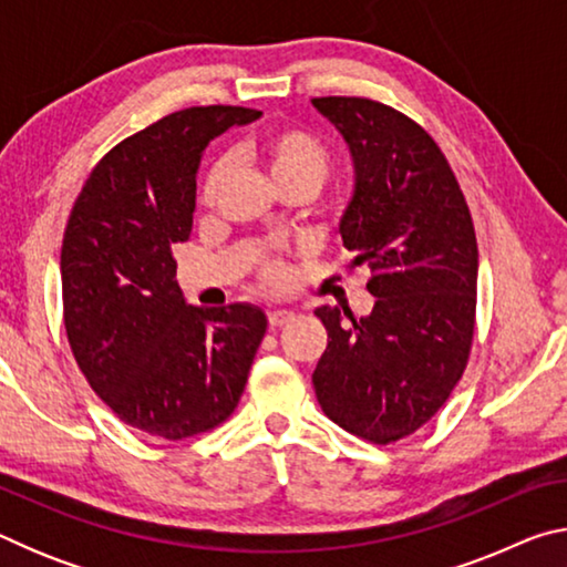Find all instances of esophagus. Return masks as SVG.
I'll list each match as a JSON object with an SVG mask.
<instances>
[{
    "instance_id": "obj_1",
    "label": "esophagus",
    "mask_w": 567,
    "mask_h": 567,
    "mask_svg": "<svg viewBox=\"0 0 567 567\" xmlns=\"http://www.w3.org/2000/svg\"><path fill=\"white\" fill-rule=\"evenodd\" d=\"M267 320H270L272 328H282L285 322L292 320V312L290 310H270L267 312Z\"/></svg>"
}]
</instances>
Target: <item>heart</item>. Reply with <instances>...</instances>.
I'll return each instance as SVG.
<instances>
[{
    "mask_svg": "<svg viewBox=\"0 0 567 567\" xmlns=\"http://www.w3.org/2000/svg\"><path fill=\"white\" fill-rule=\"evenodd\" d=\"M252 155L270 172L277 189L302 187L312 195L330 175V152L312 132L300 127H280L267 132L252 145ZM229 177V159H217L203 185V203L213 205ZM262 280L272 287L287 282V267L280 260L262 265Z\"/></svg>",
    "mask_w": 567,
    "mask_h": 567,
    "instance_id": "1",
    "label": "heart"
}]
</instances>
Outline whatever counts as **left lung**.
<instances>
[{
	"mask_svg": "<svg viewBox=\"0 0 567 567\" xmlns=\"http://www.w3.org/2000/svg\"><path fill=\"white\" fill-rule=\"evenodd\" d=\"M312 107L350 147L354 187L338 235L378 297L360 320L315 310L328 330L315 395L342 430L388 445L425 425L463 378L475 330L473 217L435 140L405 114L362 97Z\"/></svg>",
	"mask_w": 567,
	"mask_h": 567,
	"instance_id": "left-lung-1",
	"label": "left lung"
}]
</instances>
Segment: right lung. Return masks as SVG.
<instances>
[{
	"label": "right lung",
	"instance_id": "right-lung-1",
	"mask_svg": "<svg viewBox=\"0 0 567 567\" xmlns=\"http://www.w3.org/2000/svg\"><path fill=\"white\" fill-rule=\"evenodd\" d=\"M245 107L172 112L100 159L62 243L64 328L92 390L162 440L233 415L267 330L260 307L187 305L172 245L192 233L205 147L260 120Z\"/></svg>",
	"mask_w": 567,
	"mask_h": 567
}]
</instances>
